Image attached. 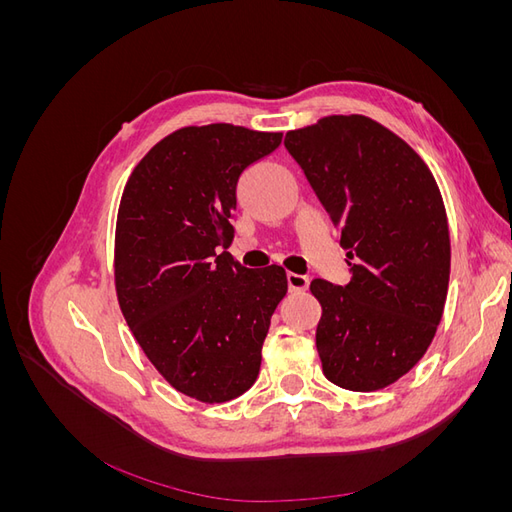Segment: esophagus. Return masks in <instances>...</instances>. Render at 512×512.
I'll list each match as a JSON object with an SVG mask.
<instances>
[{"label":"esophagus","instance_id":"obj_1","mask_svg":"<svg viewBox=\"0 0 512 512\" xmlns=\"http://www.w3.org/2000/svg\"><path fill=\"white\" fill-rule=\"evenodd\" d=\"M286 280H288L290 292H303V290H307V286H309V277H307V275L288 273Z\"/></svg>","mask_w":512,"mask_h":512}]
</instances>
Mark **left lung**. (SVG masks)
I'll return each instance as SVG.
<instances>
[{
  "label": "left lung",
  "mask_w": 512,
  "mask_h": 512,
  "mask_svg": "<svg viewBox=\"0 0 512 512\" xmlns=\"http://www.w3.org/2000/svg\"><path fill=\"white\" fill-rule=\"evenodd\" d=\"M297 160L342 230L352 280L309 284L322 316L316 348L333 384L369 393L423 359L442 320L451 237L429 166L365 115H329L286 132Z\"/></svg>",
  "instance_id": "left-lung-1"
}]
</instances>
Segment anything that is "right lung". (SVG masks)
<instances>
[{
    "label": "right lung",
    "instance_id": "obj_1",
    "mask_svg": "<svg viewBox=\"0 0 512 512\" xmlns=\"http://www.w3.org/2000/svg\"><path fill=\"white\" fill-rule=\"evenodd\" d=\"M282 132L232 123L168 134L136 164L115 228L121 314L160 376L203 404H224L256 382L286 271L245 269L235 237L237 181Z\"/></svg>",
    "mask_w": 512,
    "mask_h": 512
}]
</instances>
